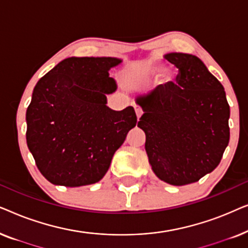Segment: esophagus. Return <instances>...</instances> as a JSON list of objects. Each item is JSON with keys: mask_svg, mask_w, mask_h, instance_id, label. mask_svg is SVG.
<instances>
[{"mask_svg": "<svg viewBox=\"0 0 248 248\" xmlns=\"http://www.w3.org/2000/svg\"><path fill=\"white\" fill-rule=\"evenodd\" d=\"M134 109H135V113H137V116H138V120L141 117V115L143 114V111H142V108L140 106H134Z\"/></svg>", "mask_w": 248, "mask_h": 248, "instance_id": "obj_1", "label": "esophagus"}]
</instances>
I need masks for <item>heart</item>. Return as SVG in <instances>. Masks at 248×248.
<instances>
[{"instance_id": "heart-1", "label": "heart", "mask_w": 248, "mask_h": 248, "mask_svg": "<svg viewBox=\"0 0 248 248\" xmlns=\"http://www.w3.org/2000/svg\"><path fill=\"white\" fill-rule=\"evenodd\" d=\"M164 64L157 62H148L144 65H142L140 69H138L137 72L134 73L133 79L135 81H139V82H145V81H149L155 77H158L161 72H164ZM169 80H170V78L167 77L165 79L164 83H167Z\"/></svg>"}]
</instances>
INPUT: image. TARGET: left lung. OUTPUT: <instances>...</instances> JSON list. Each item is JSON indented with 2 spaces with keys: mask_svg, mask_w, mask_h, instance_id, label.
<instances>
[{
  "mask_svg": "<svg viewBox=\"0 0 248 248\" xmlns=\"http://www.w3.org/2000/svg\"><path fill=\"white\" fill-rule=\"evenodd\" d=\"M176 82L160 84L135 98L143 115L145 151L160 181L182 186L216 169L229 143L230 108L218 79L198 56L168 53Z\"/></svg>",
  "mask_w": 248,
  "mask_h": 248,
  "instance_id": "obj_1",
  "label": "left lung"
}]
</instances>
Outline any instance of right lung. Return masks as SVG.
<instances>
[{"mask_svg":"<svg viewBox=\"0 0 248 248\" xmlns=\"http://www.w3.org/2000/svg\"><path fill=\"white\" fill-rule=\"evenodd\" d=\"M121 63L117 57H69L33 88L26 113L27 144L52 184L78 187L99 182L137 125L132 106H107L106 94L117 89L109 70Z\"/></svg>","mask_w":248,"mask_h":248,"instance_id":"obj_1","label":"right lung"}]
</instances>
